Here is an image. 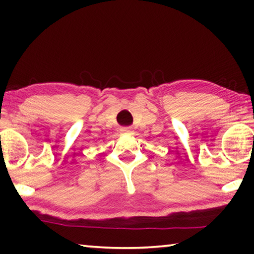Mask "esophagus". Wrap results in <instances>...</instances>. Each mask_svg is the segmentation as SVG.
I'll use <instances>...</instances> for the list:
<instances>
[{"mask_svg": "<svg viewBox=\"0 0 254 254\" xmlns=\"http://www.w3.org/2000/svg\"><path fill=\"white\" fill-rule=\"evenodd\" d=\"M120 131H121L122 134H132V132H133L131 127H122Z\"/></svg>", "mask_w": 254, "mask_h": 254, "instance_id": "esophagus-1", "label": "esophagus"}]
</instances>
